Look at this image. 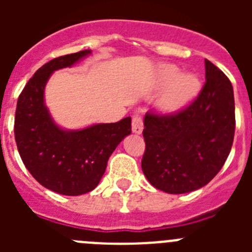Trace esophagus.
Returning <instances> with one entry per match:
<instances>
[{
    "label": "esophagus",
    "instance_id": "34e87169",
    "mask_svg": "<svg viewBox=\"0 0 252 252\" xmlns=\"http://www.w3.org/2000/svg\"><path fill=\"white\" fill-rule=\"evenodd\" d=\"M142 128H144V124H142V119L140 115H133L132 117V132L140 133L142 132Z\"/></svg>",
    "mask_w": 252,
    "mask_h": 252
}]
</instances>
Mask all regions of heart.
<instances>
[{
  "label": "heart",
  "mask_w": 252,
  "mask_h": 252,
  "mask_svg": "<svg viewBox=\"0 0 252 252\" xmlns=\"http://www.w3.org/2000/svg\"><path fill=\"white\" fill-rule=\"evenodd\" d=\"M157 87L164 90L159 99L160 110L178 112L188 106L201 91V79L193 73H180L174 64H161L157 70Z\"/></svg>",
  "instance_id": "b5f03b06"
}]
</instances>
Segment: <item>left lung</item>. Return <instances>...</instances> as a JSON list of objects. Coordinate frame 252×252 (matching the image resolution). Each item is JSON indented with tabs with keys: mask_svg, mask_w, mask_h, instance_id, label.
Listing matches in <instances>:
<instances>
[{
	"mask_svg": "<svg viewBox=\"0 0 252 252\" xmlns=\"http://www.w3.org/2000/svg\"><path fill=\"white\" fill-rule=\"evenodd\" d=\"M206 83L194 102L174 115L146 113L141 168L153 187L169 194L193 192L221 170L235 136L230 79L204 60Z\"/></svg>",
	"mask_w": 252,
	"mask_h": 252,
	"instance_id": "8db88e82",
	"label": "left lung"
}]
</instances>
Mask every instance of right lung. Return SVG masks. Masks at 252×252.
<instances>
[{
    "label": "right lung",
    "instance_id": "1",
    "mask_svg": "<svg viewBox=\"0 0 252 252\" xmlns=\"http://www.w3.org/2000/svg\"><path fill=\"white\" fill-rule=\"evenodd\" d=\"M91 53L82 50L44 64L17 99L13 131L22 162L41 186L59 194L81 195L93 190L111 154L131 133V117L65 130L55 124L45 106L44 91L51 74L74 65Z\"/></svg>",
    "mask_w": 252,
    "mask_h": 252
}]
</instances>
